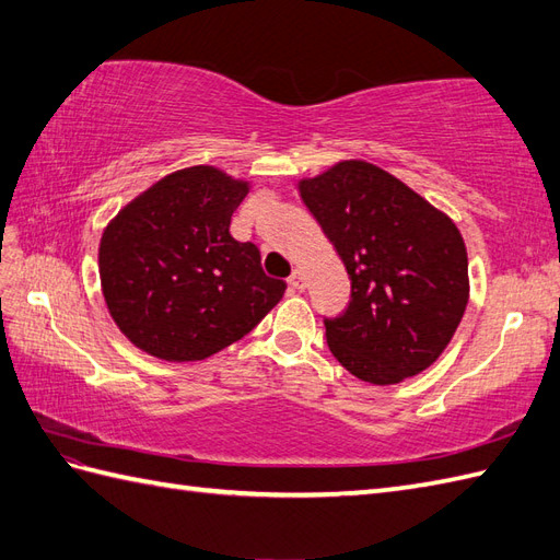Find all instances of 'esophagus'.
Returning <instances> with one entry per match:
<instances>
[{"label":"esophagus","instance_id":"esophagus-1","mask_svg":"<svg viewBox=\"0 0 560 560\" xmlns=\"http://www.w3.org/2000/svg\"><path fill=\"white\" fill-rule=\"evenodd\" d=\"M290 288H292V290H299V292H302V290L306 288V280H304V272H302V270H294V272H292V276H290Z\"/></svg>","mask_w":560,"mask_h":560}]
</instances>
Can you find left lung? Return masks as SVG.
<instances>
[{
  "mask_svg": "<svg viewBox=\"0 0 560 560\" xmlns=\"http://www.w3.org/2000/svg\"><path fill=\"white\" fill-rule=\"evenodd\" d=\"M299 192L351 280L349 306L323 320L332 357L373 385L425 371L468 304V254L452 218L365 161H339Z\"/></svg>",
  "mask_w": 560,
  "mask_h": 560,
  "instance_id": "8db88e82",
  "label": "left lung"
}]
</instances>
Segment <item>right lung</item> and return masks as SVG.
<instances>
[{
  "instance_id": "right-lung-1",
  "label": "right lung",
  "mask_w": 560,
  "mask_h": 560,
  "mask_svg": "<svg viewBox=\"0 0 560 560\" xmlns=\"http://www.w3.org/2000/svg\"><path fill=\"white\" fill-rule=\"evenodd\" d=\"M249 185L211 166L163 177L106 225L100 278L108 313L135 347L201 361L261 323L288 284L230 235Z\"/></svg>"
}]
</instances>
